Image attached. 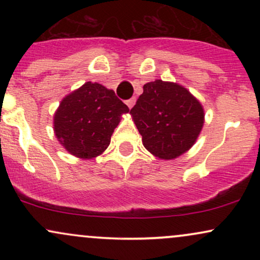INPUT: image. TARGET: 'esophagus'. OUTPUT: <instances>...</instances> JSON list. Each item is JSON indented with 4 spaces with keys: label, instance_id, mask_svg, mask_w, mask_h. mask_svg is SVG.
<instances>
[{
    "label": "esophagus",
    "instance_id": "1",
    "mask_svg": "<svg viewBox=\"0 0 260 260\" xmlns=\"http://www.w3.org/2000/svg\"><path fill=\"white\" fill-rule=\"evenodd\" d=\"M126 104H127V106L129 107V109H132V107L134 106V104H136V98H131L129 100L126 101Z\"/></svg>",
    "mask_w": 260,
    "mask_h": 260
}]
</instances>
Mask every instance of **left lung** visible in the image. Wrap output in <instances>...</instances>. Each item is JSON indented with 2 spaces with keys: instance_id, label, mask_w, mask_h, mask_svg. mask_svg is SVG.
Listing matches in <instances>:
<instances>
[{
  "instance_id": "1",
  "label": "left lung",
  "mask_w": 260,
  "mask_h": 260,
  "mask_svg": "<svg viewBox=\"0 0 260 260\" xmlns=\"http://www.w3.org/2000/svg\"><path fill=\"white\" fill-rule=\"evenodd\" d=\"M131 115L149 153L172 160L194 145L205 113L201 101L183 85L156 79L143 86Z\"/></svg>"
}]
</instances>
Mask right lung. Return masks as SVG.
I'll return each instance as SVG.
<instances>
[{
	"mask_svg": "<svg viewBox=\"0 0 260 260\" xmlns=\"http://www.w3.org/2000/svg\"><path fill=\"white\" fill-rule=\"evenodd\" d=\"M129 112L115 91L86 82L62 99L53 115L59 144L79 159H92L106 150L122 115Z\"/></svg>",
	"mask_w": 260,
	"mask_h": 260,
	"instance_id": "right-lung-1",
	"label": "right lung"
}]
</instances>
